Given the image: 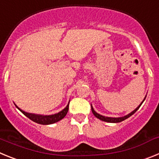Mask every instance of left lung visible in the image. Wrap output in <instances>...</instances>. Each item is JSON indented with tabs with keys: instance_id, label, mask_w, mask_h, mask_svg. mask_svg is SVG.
Here are the masks:
<instances>
[{
	"instance_id": "1",
	"label": "left lung",
	"mask_w": 159,
	"mask_h": 159,
	"mask_svg": "<svg viewBox=\"0 0 159 159\" xmlns=\"http://www.w3.org/2000/svg\"><path fill=\"white\" fill-rule=\"evenodd\" d=\"M146 97H147V95H146V96H145L144 99H143V100L142 101L141 103H140V104L139 105V106H138L137 107H136L135 109H134V110L133 111H131V112H130V113H129L128 115H127V116H123V117H117V118H116V117H107V116H102V115H100V114L97 113V112L95 111V110H94V108H93V107H92V105H91V107H92V113H93V115L95 116V117L97 118V119H100V120H102V121L107 122V123H120V122L123 121V120H125V119H128V118L130 117V116H131L132 115H133V114H134L136 111H137L138 109H139V108L140 107V106H141V105H142V103H143V102H144V100H145Z\"/></svg>"
}]
</instances>
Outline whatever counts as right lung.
I'll list each match as a JSON object with an SVG mask.
<instances>
[{"mask_svg": "<svg viewBox=\"0 0 159 159\" xmlns=\"http://www.w3.org/2000/svg\"><path fill=\"white\" fill-rule=\"evenodd\" d=\"M70 102V101H69ZM69 102L67 103V105L66 106V107L64 109H63L62 111H60V112L57 114H54V115H49V116H43V115H38V114H33V113H29V112H26L25 111L21 110L20 108L18 107L15 103V106L16 107V108H18L22 113L25 115V116H27L29 119H30L32 121L35 122L36 123H39V124L42 125H49L52 124V123H57V122L60 121L62 119H64V117L67 115V111H68V107H69Z\"/></svg>", "mask_w": 159, "mask_h": 159, "instance_id": "1", "label": "right lung"}]
</instances>
